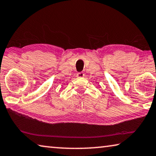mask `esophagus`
I'll return each instance as SVG.
<instances>
[{"mask_svg":"<svg viewBox=\"0 0 156 156\" xmlns=\"http://www.w3.org/2000/svg\"><path fill=\"white\" fill-rule=\"evenodd\" d=\"M76 76L77 77H83L84 76V74H83V73H78L76 74Z\"/></svg>","mask_w":156,"mask_h":156,"instance_id":"1","label":"esophagus"}]
</instances>
